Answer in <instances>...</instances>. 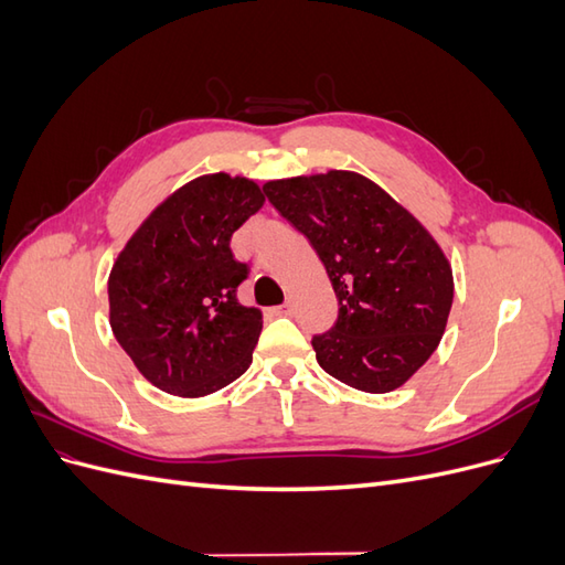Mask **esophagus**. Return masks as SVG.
I'll list each match as a JSON object with an SVG mask.
<instances>
[{"label":"esophagus","instance_id":"obj_1","mask_svg":"<svg viewBox=\"0 0 565 565\" xmlns=\"http://www.w3.org/2000/svg\"><path fill=\"white\" fill-rule=\"evenodd\" d=\"M273 313H276V316H289V313H292V303H282V306H278V309H273Z\"/></svg>","mask_w":565,"mask_h":565}]
</instances>
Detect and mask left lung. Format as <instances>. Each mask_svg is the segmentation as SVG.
Instances as JSON below:
<instances>
[{
  "label": "left lung",
  "instance_id": "obj_1",
  "mask_svg": "<svg viewBox=\"0 0 565 565\" xmlns=\"http://www.w3.org/2000/svg\"><path fill=\"white\" fill-rule=\"evenodd\" d=\"M264 193L316 249L334 328L313 337L320 367L365 393L403 386L429 361L452 309V266L422 221L358 172L276 179Z\"/></svg>",
  "mask_w": 565,
  "mask_h": 565
}]
</instances>
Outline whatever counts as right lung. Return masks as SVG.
Returning <instances> with one entry per match:
<instances>
[{
    "mask_svg": "<svg viewBox=\"0 0 565 565\" xmlns=\"http://www.w3.org/2000/svg\"><path fill=\"white\" fill-rule=\"evenodd\" d=\"M264 202L247 177L202 174L162 200L117 254L110 328L152 386L202 398L252 365L264 320L235 297L247 264L233 259L231 235Z\"/></svg>",
    "mask_w": 565,
    "mask_h": 565,
    "instance_id": "1",
    "label": "right lung"
}]
</instances>
